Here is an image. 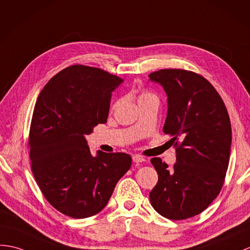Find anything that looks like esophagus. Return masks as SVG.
I'll use <instances>...</instances> for the list:
<instances>
[{
  "instance_id": "34e87169",
  "label": "esophagus",
  "mask_w": 250,
  "mask_h": 250,
  "mask_svg": "<svg viewBox=\"0 0 250 250\" xmlns=\"http://www.w3.org/2000/svg\"><path fill=\"white\" fill-rule=\"evenodd\" d=\"M146 160H145L144 156L139 155V154H135L133 155V162H135V163H143V162H145Z\"/></svg>"
}]
</instances>
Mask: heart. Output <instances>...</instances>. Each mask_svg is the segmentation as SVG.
<instances>
[{"label": "heart", "instance_id": "heart-1", "mask_svg": "<svg viewBox=\"0 0 250 250\" xmlns=\"http://www.w3.org/2000/svg\"><path fill=\"white\" fill-rule=\"evenodd\" d=\"M156 99L155 96L153 94H151V92L149 91H143L141 92V95H139L138 97V102L139 101H143V100H148V99Z\"/></svg>", "mask_w": 250, "mask_h": 250}]
</instances>
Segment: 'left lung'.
<instances>
[{"mask_svg": "<svg viewBox=\"0 0 250 250\" xmlns=\"http://www.w3.org/2000/svg\"><path fill=\"white\" fill-rule=\"evenodd\" d=\"M149 78L167 95L163 131L177 153L172 168L160 158L151 159L159 181L150 201L162 216L187 219L205 211L223 188L230 158V118L223 99L200 74L162 69Z\"/></svg>", "mask_w": 250, "mask_h": 250, "instance_id": "1", "label": "left lung"}]
</instances>
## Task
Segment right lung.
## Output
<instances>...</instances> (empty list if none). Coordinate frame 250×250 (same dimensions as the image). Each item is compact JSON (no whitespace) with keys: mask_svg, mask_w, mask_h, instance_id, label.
I'll use <instances>...</instances> for the list:
<instances>
[{"mask_svg":"<svg viewBox=\"0 0 250 250\" xmlns=\"http://www.w3.org/2000/svg\"><path fill=\"white\" fill-rule=\"evenodd\" d=\"M124 82L102 69L74 65L40 91L28 136L32 171L45 199L73 218L90 217L107 205L130 169L126 153L94 156L85 135L107 120L112 92Z\"/></svg>","mask_w":250,"mask_h":250,"instance_id":"1","label":"right lung"}]
</instances>
